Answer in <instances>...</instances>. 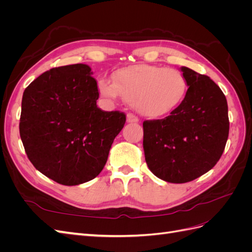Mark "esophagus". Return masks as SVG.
I'll return each mask as SVG.
<instances>
[{
  "instance_id": "1",
  "label": "esophagus",
  "mask_w": 252,
  "mask_h": 252,
  "mask_svg": "<svg viewBox=\"0 0 252 252\" xmlns=\"http://www.w3.org/2000/svg\"><path fill=\"white\" fill-rule=\"evenodd\" d=\"M139 119L138 117H135L132 113H128L127 114V123H138Z\"/></svg>"
}]
</instances>
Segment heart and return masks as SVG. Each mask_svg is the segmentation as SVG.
I'll return each instance as SVG.
<instances>
[{"instance_id": "b5f03b06", "label": "heart", "mask_w": 252, "mask_h": 252, "mask_svg": "<svg viewBox=\"0 0 252 252\" xmlns=\"http://www.w3.org/2000/svg\"><path fill=\"white\" fill-rule=\"evenodd\" d=\"M113 82L97 81L100 94L109 100L120 95L139 113L148 118L169 116L184 101L188 82L178 69L155 65H132L118 69Z\"/></svg>"}]
</instances>
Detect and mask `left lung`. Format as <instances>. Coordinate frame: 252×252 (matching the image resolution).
I'll return each mask as SVG.
<instances>
[{"label":"left lung","mask_w":252,"mask_h":252,"mask_svg":"<svg viewBox=\"0 0 252 252\" xmlns=\"http://www.w3.org/2000/svg\"><path fill=\"white\" fill-rule=\"evenodd\" d=\"M188 82L184 101L170 116L143 123V147L150 171L181 184L209 171L222 156L229 133L228 105L209 77L181 67Z\"/></svg>","instance_id":"1"}]
</instances>
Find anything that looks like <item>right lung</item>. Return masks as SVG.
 Returning <instances> with one entry per match:
<instances>
[{
    "instance_id": "1",
    "label": "right lung",
    "mask_w": 252,
    "mask_h": 252,
    "mask_svg": "<svg viewBox=\"0 0 252 252\" xmlns=\"http://www.w3.org/2000/svg\"><path fill=\"white\" fill-rule=\"evenodd\" d=\"M91 74L86 64L52 68L23 94L20 135L29 161L66 186L100 174L126 122L123 112L97 107V84Z\"/></svg>"
}]
</instances>
